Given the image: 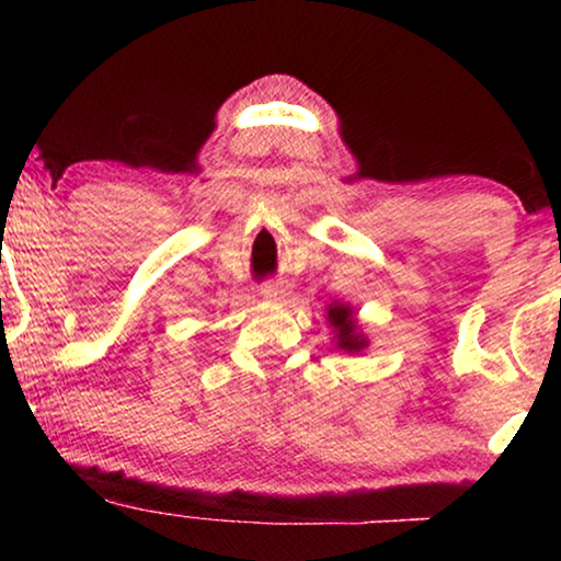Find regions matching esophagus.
Segmentation results:
<instances>
[{
	"label": "esophagus",
	"instance_id": "esophagus-1",
	"mask_svg": "<svg viewBox=\"0 0 561 561\" xmlns=\"http://www.w3.org/2000/svg\"><path fill=\"white\" fill-rule=\"evenodd\" d=\"M260 296L265 298V301H283L286 298V288L280 286V283L275 280H267L263 288H260Z\"/></svg>",
	"mask_w": 561,
	"mask_h": 561
}]
</instances>
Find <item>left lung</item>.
Returning <instances> with one entry per match:
<instances>
[{
  "label": "left lung",
  "mask_w": 561,
  "mask_h": 561,
  "mask_svg": "<svg viewBox=\"0 0 561 561\" xmlns=\"http://www.w3.org/2000/svg\"><path fill=\"white\" fill-rule=\"evenodd\" d=\"M329 324L334 327V340H336V347L344 350V352H355L365 350L367 347V340L365 334L357 329V321H355V313L347 304H332L329 306V313H327Z\"/></svg>",
  "instance_id": "1"
}]
</instances>
